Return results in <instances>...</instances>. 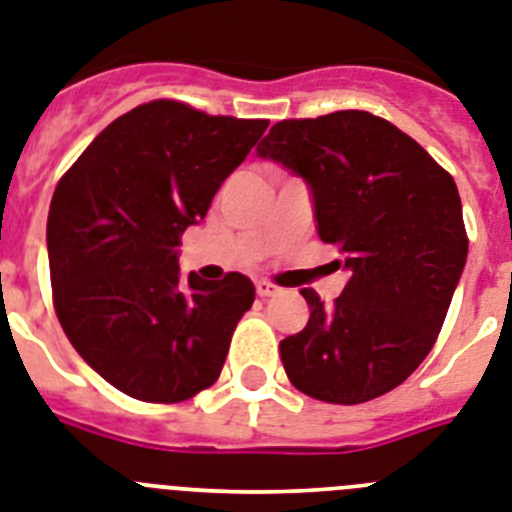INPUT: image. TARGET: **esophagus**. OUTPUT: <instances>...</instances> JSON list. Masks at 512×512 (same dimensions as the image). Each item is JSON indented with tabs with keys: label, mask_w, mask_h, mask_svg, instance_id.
Wrapping results in <instances>:
<instances>
[{
	"label": "esophagus",
	"mask_w": 512,
	"mask_h": 512,
	"mask_svg": "<svg viewBox=\"0 0 512 512\" xmlns=\"http://www.w3.org/2000/svg\"><path fill=\"white\" fill-rule=\"evenodd\" d=\"M255 289L260 296H276L278 294V286H273L270 281H257Z\"/></svg>",
	"instance_id": "1"
}]
</instances>
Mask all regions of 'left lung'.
<instances>
[{
  "instance_id": "obj_1",
  "label": "left lung",
  "mask_w": 512,
  "mask_h": 512,
  "mask_svg": "<svg viewBox=\"0 0 512 512\" xmlns=\"http://www.w3.org/2000/svg\"><path fill=\"white\" fill-rule=\"evenodd\" d=\"M257 156L307 182L317 234L349 273L330 307L302 289L307 325L281 341L291 385L343 406L398 388L435 346L466 265L453 176L369 111L283 119Z\"/></svg>"
}]
</instances>
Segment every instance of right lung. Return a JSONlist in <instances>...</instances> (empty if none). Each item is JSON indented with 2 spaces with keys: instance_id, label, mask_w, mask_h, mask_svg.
Masks as SVG:
<instances>
[{
  "instance_id": "right-lung-1",
  "label": "right lung",
  "mask_w": 512,
  "mask_h": 512,
  "mask_svg": "<svg viewBox=\"0 0 512 512\" xmlns=\"http://www.w3.org/2000/svg\"><path fill=\"white\" fill-rule=\"evenodd\" d=\"M265 130V119L150 101L114 119L54 190L57 317L77 354L137 401H187L221 375L255 286L242 273L182 281L179 244Z\"/></svg>"
}]
</instances>
